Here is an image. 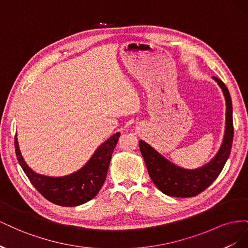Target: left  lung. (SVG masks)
I'll use <instances>...</instances> for the list:
<instances>
[{
	"instance_id": "obj_1",
	"label": "left lung",
	"mask_w": 248,
	"mask_h": 248,
	"mask_svg": "<svg viewBox=\"0 0 248 248\" xmlns=\"http://www.w3.org/2000/svg\"><path fill=\"white\" fill-rule=\"evenodd\" d=\"M213 79L221 88L227 102L226 132L222 145L214 158L206 166L196 170H185L171 163L144 140H140V153L144 157L149 176L161 192L176 198L196 197L213 183L226 164L234 138L232 108L231 95L227 86L215 77Z\"/></svg>"
}]
</instances>
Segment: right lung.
<instances>
[{"label": "right lung", "mask_w": 248, "mask_h": 248, "mask_svg": "<svg viewBox=\"0 0 248 248\" xmlns=\"http://www.w3.org/2000/svg\"><path fill=\"white\" fill-rule=\"evenodd\" d=\"M120 132L111 136L96 150L91 159L77 172L65 177H47L30 169L20 154L17 139L14 147L17 160L30 182L42 196L59 206L74 207L91 201L106 181L112 152L117 146Z\"/></svg>", "instance_id": "right-lung-1"}]
</instances>
